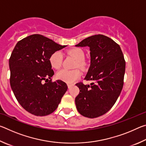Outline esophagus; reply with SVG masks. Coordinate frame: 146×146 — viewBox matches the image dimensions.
Returning a JSON list of instances; mask_svg holds the SVG:
<instances>
[{
    "label": "esophagus",
    "mask_w": 146,
    "mask_h": 146,
    "mask_svg": "<svg viewBox=\"0 0 146 146\" xmlns=\"http://www.w3.org/2000/svg\"><path fill=\"white\" fill-rule=\"evenodd\" d=\"M74 84H68V88H70L71 86H73Z\"/></svg>",
    "instance_id": "esophagus-1"
}]
</instances>
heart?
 <instances>
[{"instance_id":"heart-1","label":"heart","mask_w":146,"mask_h":146,"mask_svg":"<svg viewBox=\"0 0 146 146\" xmlns=\"http://www.w3.org/2000/svg\"><path fill=\"white\" fill-rule=\"evenodd\" d=\"M69 55L73 56L76 60V67L81 69L86 68V64L84 60L85 55L84 51L80 48H73L68 51ZM63 55L60 51H56L51 54L49 57V63L53 68L58 69L62 63ZM57 78L60 80L68 83H72L76 79L80 77L81 72L78 70H68L66 69H62L57 73Z\"/></svg>"}]
</instances>
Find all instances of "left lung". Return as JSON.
I'll use <instances>...</instances> for the list:
<instances>
[{
	"mask_svg": "<svg viewBox=\"0 0 146 146\" xmlns=\"http://www.w3.org/2000/svg\"><path fill=\"white\" fill-rule=\"evenodd\" d=\"M76 46L90 48L91 64L84 79L93 81L90 85L76 84L80 90L76 107L84 117L97 118L110 111L119 97L125 61L120 46L103 35L89 36Z\"/></svg>",
	"mask_w": 146,
	"mask_h": 146,
	"instance_id": "1",
	"label": "left lung"
}]
</instances>
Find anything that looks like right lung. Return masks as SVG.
I'll return each mask as SVG.
<instances>
[{
  "mask_svg": "<svg viewBox=\"0 0 146 146\" xmlns=\"http://www.w3.org/2000/svg\"><path fill=\"white\" fill-rule=\"evenodd\" d=\"M65 47L34 34L19 41L12 51L9 60L11 88L19 103L31 114L52 113L67 91L63 81H51L54 71L49 63L51 54Z\"/></svg>",
  "mask_w": 146,
  "mask_h": 146,
  "instance_id": "obj_1",
  "label": "right lung"
}]
</instances>
